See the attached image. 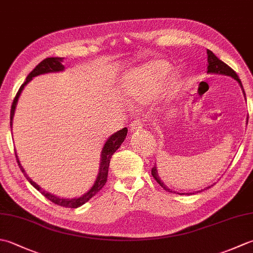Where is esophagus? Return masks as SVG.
<instances>
[{"label": "esophagus", "mask_w": 253, "mask_h": 253, "mask_svg": "<svg viewBox=\"0 0 253 253\" xmlns=\"http://www.w3.org/2000/svg\"><path fill=\"white\" fill-rule=\"evenodd\" d=\"M129 129H130V131H132V132L142 130V123H141L140 121H139V120H137V121H135V122H132V123L130 124V126H129Z\"/></svg>", "instance_id": "esophagus-1"}]
</instances>
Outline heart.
<instances>
[{
	"label": "heart",
	"instance_id": "heart-1",
	"mask_svg": "<svg viewBox=\"0 0 253 253\" xmlns=\"http://www.w3.org/2000/svg\"><path fill=\"white\" fill-rule=\"evenodd\" d=\"M169 68L168 62L155 60L132 69L124 78L123 88L125 94L133 103L142 104L147 102L150 95L159 89L161 80ZM166 74L164 88L169 92H176L182 84L181 73L177 69H171Z\"/></svg>",
	"mask_w": 253,
	"mask_h": 253
}]
</instances>
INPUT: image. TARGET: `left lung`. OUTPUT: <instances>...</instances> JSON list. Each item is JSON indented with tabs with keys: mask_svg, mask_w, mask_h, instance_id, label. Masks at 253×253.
Returning <instances> with one entry per match:
<instances>
[{
	"mask_svg": "<svg viewBox=\"0 0 253 253\" xmlns=\"http://www.w3.org/2000/svg\"><path fill=\"white\" fill-rule=\"evenodd\" d=\"M207 53H208V72L207 73L208 74H216V75H225V76H230L232 78H234L236 82L239 84V85L241 87V90H243V93H244L245 99H246V93H245V90H244V87H243V84H241L240 79L237 76V74H236L233 71V69L227 65V64H225L224 62H222L221 60H219V58H217L215 56V54H214L212 51L208 50ZM247 124H248V118H247ZM151 174L153 176V178L159 182V185L161 187H163L166 191L173 192V193H179V192H176L174 190H170L169 188L166 186L162 180H161V177L159 176V173H158V169H157V166H155V165H154V168L151 170ZM211 186H213V185H211ZM211 186H208V187L204 188V189L198 190V191H195V192H188V193L182 192V193H179V195H188V196L195 195V193H198V192H201V191L206 190V189H209V188L211 187Z\"/></svg>",
	"mask_w": 253,
	"mask_h": 253,
	"instance_id": "8db88e82",
	"label": "left lung"
}]
</instances>
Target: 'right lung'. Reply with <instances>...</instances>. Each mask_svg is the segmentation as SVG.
Instances as JSON below:
<instances>
[{"mask_svg": "<svg viewBox=\"0 0 253 253\" xmlns=\"http://www.w3.org/2000/svg\"><path fill=\"white\" fill-rule=\"evenodd\" d=\"M63 61H64L63 57H47V58H45V60L42 61L41 63L38 64L34 71H32L28 75V76H27L26 82L20 85L18 92H17V94H16L15 99L13 101L12 109H10V129H12L13 118L15 115L16 106H17L18 99L21 94V91H23L25 88V85L29 82H31L32 78L36 76H39V75L63 72L64 69H65V67H64V65H63ZM127 131H128V129L125 127V128H123V129L114 132L113 135H111V137L107 138V140L105 141L104 146H103V148H102V151H101L99 173H98V176H96L94 184L87 192L84 193L83 196H80L78 198H60L55 195H52V193H50V192H46L43 188H41L39 185L37 184V182H35L30 178L28 174L26 173V170L24 169V168L21 166V164L19 162L17 154H16V159H17L18 166L20 168L21 171L24 173L27 180H28L37 190H39L42 195H43L47 199V200H50L51 202L57 204V206L76 209V208L82 207L83 204H84L85 202H88L90 199L93 196H95L96 193H98L102 189V187L105 185V182L107 180V174H109V166H110L112 155L114 154V152L121 147V144L124 142V140H125V138L127 136Z\"/></svg>", "mask_w": 253, "mask_h": 253, "instance_id": "obj_1", "label": "right lung"}]
</instances>
